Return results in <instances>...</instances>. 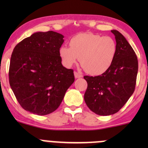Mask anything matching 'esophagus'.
<instances>
[{"label": "esophagus", "instance_id": "obj_1", "mask_svg": "<svg viewBox=\"0 0 148 148\" xmlns=\"http://www.w3.org/2000/svg\"><path fill=\"white\" fill-rule=\"evenodd\" d=\"M74 77H75V78H77V79L81 78V77H82V74H80V73L77 72V71H74Z\"/></svg>", "mask_w": 148, "mask_h": 148}]
</instances>
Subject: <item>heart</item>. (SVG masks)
Listing matches in <instances>:
<instances>
[{
  "instance_id": "obj_1",
  "label": "heart",
  "mask_w": 148,
  "mask_h": 148,
  "mask_svg": "<svg viewBox=\"0 0 148 148\" xmlns=\"http://www.w3.org/2000/svg\"><path fill=\"white\" fill-rule=\"evenodd\" d=\"M70 46H62L59 49L64 64L71 67L81 59L82 66L92 75H100L110 68L117 49L112 37L92 33L75 36L70 41Z\"/></svg>"
}]
</instances>
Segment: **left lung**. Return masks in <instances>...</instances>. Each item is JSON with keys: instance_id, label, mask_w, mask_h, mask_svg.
I'll list each match as a JSON object with an SVG mask.
<instances>
[{"instance_id": "8db88e82", "label": "left lung", "mask_w": 148, "mask_h": 148, "mask_svg": "<svg viewBox=\"0 0 148 148\" xmlns=\"http://www.w3.org/2000/svg\"><path fill=\"white\" fill-rule=\"evenodd\" d=\"M117 44V53L110 68L96 77L84 76L87 89L84 101L95 114H115L135 91L138 71V58L132 46L121 33L112 30Z\"/></svg>"}]
</instances>
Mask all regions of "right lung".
Returning a JSON list of instances; mask_svg holds the SVG:
<instances>
[{
    "label": "right lung",
    "mask_w": 148,
    "mask_h": 148,
    "mask_svg": "<svg viewBox=\"0 0 148 148\" xmlns=\"http://www.w3.org/2000/svg\"><path fill=\"white\" fill-rule=\"evenodd\" d=\"M64 38L55 31L36 32L15 46L9 83L26 111L37 115L53 112L74 83V71L63 66L59 54Z\"/></svg>",
    "instance_id": "add662e5"
}]
</instances>
